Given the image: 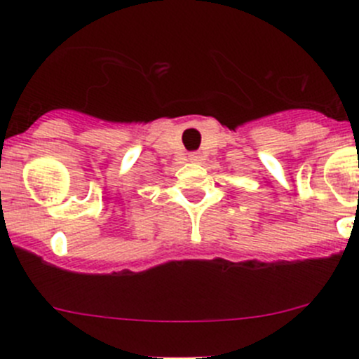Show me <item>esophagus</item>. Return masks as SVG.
<instances>
[{
	"instance_id": "obj_1",
	"label": "esophagus",
	"mask_w": 359,
	"mask_h": 359,
	"mask_svg": "<svg viewBox=\"0 0 359 359\" xmlns=\"http://www.w3.org/2000/svg\"><path fill=\"white\" fill-rule=\"evenodd\" d=\"M189 159L193 163H200L201 161V156L198 153H193V154H189Z\"/></svg>"
}]
</instances>
